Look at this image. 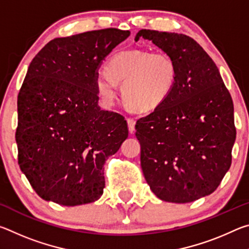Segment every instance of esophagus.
Instances as JSON below:
<instances>
[{
  "mask_svg": "<svg viewBox=\"0 0 249 249\" xmlns=\"http://www.w3.org/2000/svg\"><path fill=\"white\" fill-rule=\"evenodd\" d=\"M135 124H136V121L134 119H127V126L130 134H133L135 132Z\"/></svg>",
  "mask_w": 249,
  "mask_h": 249,
  "instance_id": "1",
  "label": "esophagus"
}]
</instances>
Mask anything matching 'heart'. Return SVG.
I'll return each instance as SVG.
<instances>
[{
	"label": "heart",
	"mask_w": 249,
	"mask_h": 249,
	"mask_svg": "<svg viewBox=\"0 0 249 249\" xmlns=\"http://www.w3.org/2000/svg\"><path fill=\"white\" fill-rule=\"evenodd\" d=\"M178 79V68L170 54L132 50L121 53L108 61L107 71L95 75V89L105 105L117 98L122 84L125 103L138 112L157 108L171 94Z\"/></svg>",
	"instance_id": "heart-1"
}]
</instances>
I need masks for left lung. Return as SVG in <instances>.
I'll use <instances>...</instances> for the list:
<instances>
[{
    "mask_svg": "<svg viewBox=\"0 0 249 249\" xmlns=\"http://www.w3.org/2000/svg\"><path fill=\"white\" fill-rule=\"evenodd\" d=\"M174 58L171 94L135 125L145 179L160 200L188 203L216 190L231 163L236 138L231 94L214 61L183 34L142 29Z\"/></svg>",
    "mask_w": 249,
    "mask_h": 249,
    "instance_id": "8db88e82",
    "label": "left lung"
}]
</instances>
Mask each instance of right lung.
<instances>
[{
	"mask_svg": "<svg viewBox=\"0 0 249 249\" xmlns=\"http://www.w3.org/2000/svg\"><path fill=\"white\" fill-rule=\"evenodd\" d=\"M130 35L107 28L50 40L28 67L18 96V165L41 199L66 206L103 195L104 163L128 136L119 113L99 107L95 75Z\"/></svg>",
	"mask_w": 249,
	"mask_h": 249,
	"instance_id": "add662e5",
	"label": "right lung"
}]
</instances>
